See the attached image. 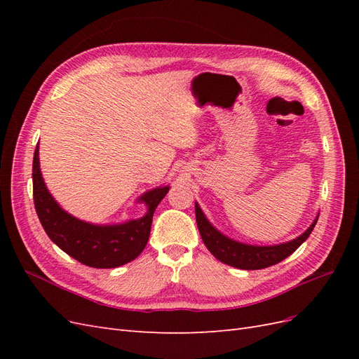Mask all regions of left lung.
Wrapping results in <instances>:
<instances>
[{
    "label": "left lung",
    "instance_id": "left-lung-1",
    "mask_svg": "<svg viewBox=\"0 0 359 359\" xmlns=\"http://www.w3.org/2000/svg\"><path fill=\"white\" fill-rule=\"evenodd\" d=\"M194 210H196V223L199 227V233L206 248L220 262L240 269H262L285 260L307 240L319 219V215H316V219L313 220L309 229L292 241L276 245H252L235 241L232 238L222 233L219 229H215L210 220L206 219V215L203 214L198 202L194 205Z\"/></svg>",
    "mask_w": 359,
    "mask_h": 359
}]
</instances>
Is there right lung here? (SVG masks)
<instances>
[{
    "mask_svg": "<svg viewBox=\"0 0 359 359\" xmlns=\"http://www.w3.org/2000/svg\"><path fill=\"white\" fill-rule=\"evenodd\" d=\"M169 186L145 191L136 202L145 203L147 212L140 219L118 224H94L76 219L64 211L49 193L41 177L39 144L32 160V194L43 229L62 252L93 268H116L132 262L148 243L151 223L157 205L166 196Z\"/></svg>",
    "mask_w": 359,
    "mask_h": 359,
    "instance_id": "1",
    "label": "right lung"
}]
</instances>
